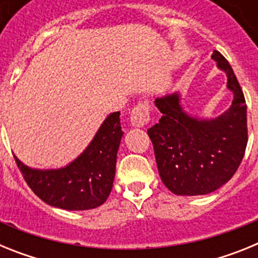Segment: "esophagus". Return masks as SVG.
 Returning a JSON list of instances; mask_svg holds the SVG:
<instances>
[{"label":"esophagus","instance_id":"esophagus-1","mask_svg":"<svg viewBox=\"0 0 258 258\" xmlns=\"http://www.w3.org/2000/svg\"><path fill=\"white\" fill-rule=\"evenodd\" d=\"M150 121V109L147 103H138L131 113V125L134 127H143Z\"/></svg>","mask_w":258,"mask_h":258}]
</instances>
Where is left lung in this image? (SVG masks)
I'll use <instances>...</instances> for the list:
<instances>
[{"instance_id":"1","label":"left lung","mask_w":258,"mask_h":258,"mask_svg":"<svg viewBox=\"0 0 258 258\" xmlns=\"http://www.w3.org/2000/svg\"><path fill=\"white\" fill-rule=\"evenodd\" d=\"M212 60L226 75L232 93L231 106L220 116L191 115L179 92L155 99L163 116L147 133L161 181L175 195L197 197L220 188L236 172L247 147V106L240 85L221 52L214 50Z\"/></svg>"}]
</instances>
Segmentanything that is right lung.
I'll return each mask as SVG.
<instances>
[{"instance_id": "add662e5", "label": "right lung", "mask_w": 258, "mask_h": 258, "mask_svg": "<svg viewBox=\"0 0 258 258\" xmlns=\"http://www.w3.org/2000/svg\"><path fill=\"white\" fill-rule=\"evenodd\" d=\"M124 132L120 112L109 113L81 154L61 168H31L14 155L32 191L46 204L67 211L102 206L112 190L118 146Z\"/></svg>"}]
</instances>
